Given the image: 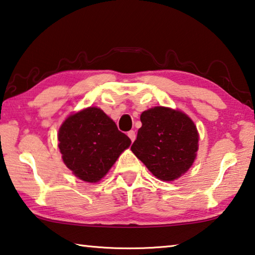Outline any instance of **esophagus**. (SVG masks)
Listing matches in <instances>:
<instances>
[{
    "label": "esophagus",
    "mask_w": 255,
    "mask_h": 255,
    "mask_svg": "<svg viewBox=\"0 0 255 255\" xmlns=\"http://www.w3.org/2000/svg\"><path fill=\"white\" fill-rule=\"evenodd\" d=\"M127 135H128V137H129V138H130V140H131V141H133V140L136 139V133H135V131H133V130L128 131Z\"/></svg>",
    "instance_id": "34e87169"
}]
</instances>
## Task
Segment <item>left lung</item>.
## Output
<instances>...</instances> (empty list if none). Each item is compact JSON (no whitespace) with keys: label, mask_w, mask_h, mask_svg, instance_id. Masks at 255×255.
Wrapping results in <instances>:
<instances>
[{"label":"left lung","mask_w":255,"mask_h":255,"mask_svg":"<svg viewBox=\"0 0 255 255\" xmlns=\"http://www.w3.org/2000/svg\"><path fill=\"white\" fill-rule=\"evenodd\" d=\"M140 122L132 153L157 179H179L197 156L199 135L195 124L182 111L165 107L144 111Z\"/></svg>","instance_id":"1"}]
</instances>
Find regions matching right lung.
I'll list each match as a JSON object with an SVG mask.
<instances>
[{"instance_id":"1","label":"right lung","mask_w":255,"mask_h":255,"mask_svg":"<svg viewBox=\"0 0 255 255\" xmlns=\"http://www.w3.org/2000/svg\"><path fill=\"white\" fill-rule=\"evenodd\" d=\"M65 165L85 182H98L131 140L101 109L90 107L71 115L58 131Z\"/></svg>"}]
</instances>
